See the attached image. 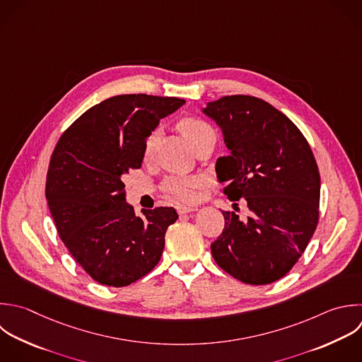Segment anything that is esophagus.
<instances>
[{
  "label": "esophagus",
  "instance_id": "esophagus-1",
  "mask_svg": "<svg viewBox=\"0 0 362 362\" xmlns=\"http://www.w3.org/2000/svg\"><path fill=\"white\" fill-rule=\"evenodd\" d=\"M175 208H177V212H178L180 215H182V214H189V212L195 211V208H194V206H189V205H182V204H178Z\"/></svg>",
  "mask_w": 362,
  "mask_h": 362
}]
</instances>
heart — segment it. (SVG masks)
Here are the masks:
<instances>
[{"label": "heart", "instance_id": "1", "mask_svg": "<svg viewBox=\"0 0 362 362\" xmlns=\"http://www.w3.org/2000/svg\"><path fill=\"white\" fill-rule=\"evenodd\" d=\"M178 129L191 146L206 134H215L214 129L206 122L194 116L182 117L178 122ZM157 143H158V130H153L147 134L143 144L144 160H151L154 157L157 150ZM201 187H202V180L199 177L171 175L164 181V189L168 194H171L174 198L184 202H192L198 199Z\"/></svg>", "mask_w": 362, "mask_h": 362}]
</instances>
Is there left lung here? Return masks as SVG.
<instances>
[{"label": "left lung", "mask_w": 362, "mask_h": 362, "mask_svg": "<svg viewBox=\"0 0 362 362\" xmlns=\"http://www.w3.org/2000/svg\"><path fill=\"white\" fill-rule=\"evenodd\" d=\"M222 129L230 154L216 161L229 201L243 198L249 216L222 211L225 226L211 245L216 264L253 286L286 276L318 223L320 173L297 126L267 102L233 95L202 110ZM238 205V204H235Z\"/></svg>", "instance_id": "obj_1"}]
</instances>
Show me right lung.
Segmentation results:
<instances>
[{"label":"right lung","mask_w":362,"mask_h":362,"mask_svg":"<svg viewBox=\"0 0 362 362\" xmlns=\"http://www.w3.org/2000/svg\"><path fill=\"white\" fill-rule=\"evenodd\" d=\"M185 103L178 98L120 95L76 119L58 140L45 195L64 245L103 286L124 287L160 262L171 206L137 216L124 199V174L143 163V144L158 122Z\"/></svg>","instance_id":"obj_1"}]
</instances>
